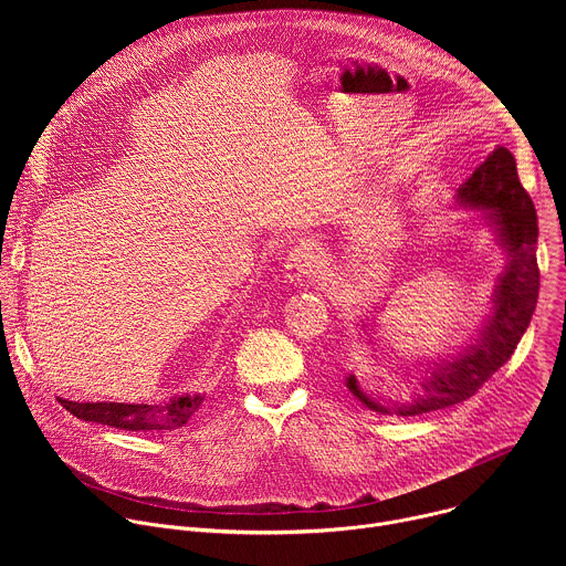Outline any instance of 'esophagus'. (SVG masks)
<instances>
[{"mask_svg": "<svg viewBox=\"0 0 566 566\" xmlns=\"http://www.w3.org/2000/svg\"><path fill=\"white\" fill-rule=\"evenodd\" d=\"M315 273V255L313 251L302 244V247H295L289 258H286V264H284V277L286 282L291 284H300L304 282L306 277H311Z\"/></svg>", "mask_w": 566, "mask_h": 566, "instance_id": "esophagus-1", "label": "esophagus"}]
</instances>
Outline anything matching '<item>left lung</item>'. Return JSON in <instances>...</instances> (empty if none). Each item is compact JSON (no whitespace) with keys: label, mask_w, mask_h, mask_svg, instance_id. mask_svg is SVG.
Masks as SVG:
<instances>
[{"label":"left lung","mask_w":566,"mask_h":566,"mask_svg":"<svg viewBox=\"0 0 566 566\" xmlns=\"http://www.w3.org/2000/svg\"><path fill=\"white\" fill-rule=\"evenodd\" d=\"M454 203L476 210V219L493 230L495 244L506 255L504 271L497 275L491 295L493 311L461 352L439 360H426V365L421 363L423 369L408 400L398 402L363 389L356 374H349L345 380L347 389L365 408L378 415L417 417L470 398L513 356L531 325L539 291L535 258L537 214L528 192L520 184L515 156L497 145L465 184L459 186Z\"/></svg>","instance_id":"left-lung-1"}]
</instances>
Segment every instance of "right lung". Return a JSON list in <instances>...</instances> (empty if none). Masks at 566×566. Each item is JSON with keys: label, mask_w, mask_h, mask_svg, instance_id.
<instances>
[{"label": "right lung", "mask_w": 566, "mask_h": 566, "mask_svg": "<svg viewBox=\"0 0 566 566\" xmlns=\"http://www.w3.org/2000/svg\"><path fill=\"white\" fill-rule=\"evenodd\" d=\"M62 408L73 417L101 423L118 430L147 432V430H175L188 423V419L197 412L203 402L199 391H186L168 398L160 406H147V402H75L60 400Z\"/></svg>", "instance_id": "right-lung-1"}]
</instances>
